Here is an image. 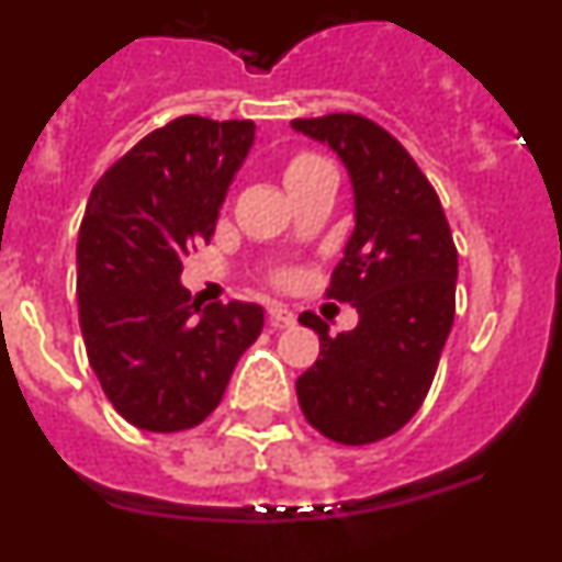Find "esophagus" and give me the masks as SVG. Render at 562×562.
<instances>
[{
	"label": "esophagus",
	"mask_w": 562,
	"mask_h": 562,
	"mask_svg": "<svg viewBox=\"0 0 562 562\" xmlns=\"http://www.w3.org/2000/svg\"><path fill=\"white\" fill-rule=\"evenodd\" d=\"M267 315H270V326H292V324H295V315H292V312L286 310V306H281V304H270Z\"/></svg>",
	"instance_id": "1"
}]
</instances>
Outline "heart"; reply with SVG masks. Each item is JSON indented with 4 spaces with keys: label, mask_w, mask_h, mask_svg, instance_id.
<instances>
[{
    "label": "heart",
    "mask_w": 562,
    "mask_h": 562,
    "mask_svg": "<svg viewBox=\"0 0 562 562\" xmlns=\"http://www.w3.org/2000/svg\"><path fill=\"white\" fill-rule=\"evenodd\" d=\"M321 162L324 160H321V157H315V154H295V157L286 162V180H290V177H295V173L306 171V168L321 166Z\"/></svg>",
    "instance_id": "1"
}]
</instances>
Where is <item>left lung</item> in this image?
I'll use <instances>...</instances> for the list:
<instances>
[{"mask_svg":"<svg viewBox=\"0 0 562 562\" xmlns=\"http://www.w3.org/2000/svg\"><path fill=\"white\" fill-rule=\"evenodd\" d=\"M342 160L355 188V233L326 297L357 306L360 324L321 337V357L295 391L312 428L340 445H371L419 411L456 315L459 252L441 202L402 143L351 112L292 121Z\"/></svg>","mask_w":562,"mask_h":562,"instance_id":"left-lung-1","label":"left lung"}]
</instances>
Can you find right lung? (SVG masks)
Returning <instances> with one entry per match:
<instances>
[{"mask_svg":"<svg viewBox=\"0 0 562 562\" xmlns=\"http://www.w3.org/2000/svg\"><path fill=\"white\" fill-rule=\"evenodd\" d=\"M252 137V121L186 114L92 188L78 233V317L103 394L134 428H196L261 335L258 304L200 310L180 281L182 258L211 241Z\"/></svg>","mask_w":562,"mask_h":562,"instance_id":"add662e5","label":"right lung"}]
</instances>
